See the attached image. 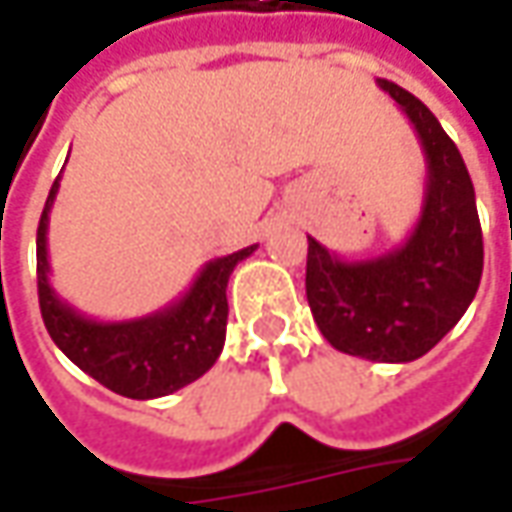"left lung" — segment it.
I'll return each mask as SVG.
<instances>
[{
	"mask_svg": "<svg viewBox=\"0 0 512 512\" xmlns=\"http://www.w3.org/2000/svg\"><path fill=\"white\" fill-rule=\"evenodd\" d=\"M410 119L424 150L422 213L402 245L344 259L307 236V305L327 342L347 356L404 364L442 342L482 282L476 190L439 119L413 93L376 79Z\"/></svg>",
	"mask_w": 512,
	"mask_h": 512,
	"instance_id": "1",
	"label": "left lung"
}]
</instances>
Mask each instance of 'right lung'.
Wrapping results in <instances>:
<instances>
[{"mask_svg":"<svg viewBox=\"0 0 512 512\" xmlns=\"http://www.w3.org/2000/svg\"><path fill=\"white\" fill-rule=\"evenodd\" d=\"M56 193L59 176L36 230L39 307L56 347L79 370L128 399H159L205 376L225 347L227 279L256 245L210 259L193 285L156 313L125 322H99L68 305L50 285L48 222Z\"/></svg>","mask_w":512,"mask_h":512,"instance_id":"1","label":"right lung"}]
</instances>
